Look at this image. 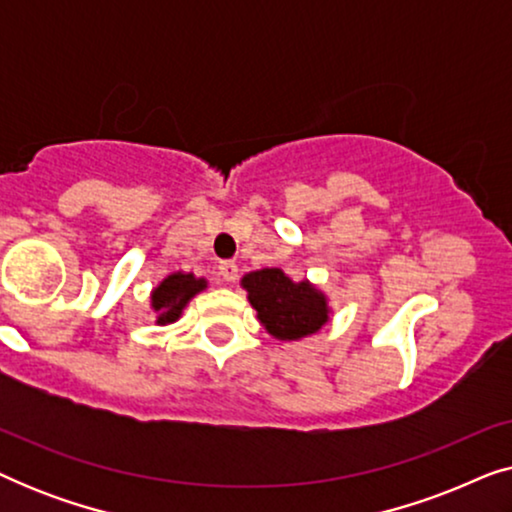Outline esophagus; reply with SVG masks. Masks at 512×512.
Segmentation results:
<instances>
[{
	"label": "esophagus",
	"mask_w": 512,
	"mask_h": 512,
	"mask_svg": "<svg viewBox=\"0 0 512 512\" xmlns=\"http://www.w3.org/2000/svg\"><path fill=\"white\" fill-rule=\"evenodd\" d=\"M219 275L226 279V282H235V279H237V263L235 261H221Z\"/></svg>",
	"instance_id": "1"
}]
</instances>
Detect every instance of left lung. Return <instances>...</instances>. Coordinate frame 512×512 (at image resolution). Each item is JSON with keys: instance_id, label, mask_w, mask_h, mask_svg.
I'll return each mask as SVG.
<instances>
[{"instance_id": "obj_1", "label": "left lung", "mask_w": 512, "mask_h": 512, "mask_svg": "<svg viewBox=\"0 0 512 512\" xmlns=\"http://www.w3.org/2000/svg\"><path fill=\"white\" fill-rule=\"evenodd\" d=\"M242 286L265 331L279 340H298L317 333L328 321L324 293L307 282H291L279 268L244 275Z\"/></svg>"}]
</instances>
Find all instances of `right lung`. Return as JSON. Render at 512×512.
Returning a JSON list of instances; mask_svg holds the SVG:
<instances>
[{"mask_svg": "<svg viewBox=\"0 0 512 512\" xmlns=\"http://www.w3.org/2000/svg\"><path fill=\"white\" fill-rule=\"evenodd\" d=\"M202 289H205V279H195L193 275H184V272H174V275L163 279L151 296L153 310L158 312V324L177 321L184 305Z\"/></svg>", "mask_w": 512, "mask_h": 512, "instance_id": "right-lung-1", "label": "right lung"}]
</instances>
